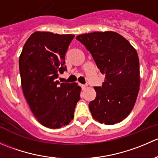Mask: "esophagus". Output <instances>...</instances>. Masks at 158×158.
Masks as SVG:
<instances>
[{
  "label": "esophagus",
  "mask_w": 158,
  "mask_h": 158,
  "mask_svg": "<svg viewBox=\"0 0 158 158\" xmlns=\"http://www.w3.org/2000/svg\"><path fill=\"white\" fill-rule=\"evenodd\" d=\"M87 86H88V85H81V87H82V89H83V90H84V89H86Z\"/></svg>",
  "instance_id": "34e87169"
}]
</instances>
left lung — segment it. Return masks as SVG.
Listing matches in <instances>:
<instances>
[{"instance_id": "obj_1", "label": "left lung", "mask_w": 158, "mask_h": 158, "mask_svg": "<svg viewBox=\"0 0 158 158\" xmlns=\"http://www.w3.org/2000/svg\"><path fill=\"white\" fill-rule=\"evenodd\" d=\"M106 76L102 87H95L97 96L89 103L93 118L105 125L122 122L135 106L140 87L139 59L136 49L114 31L78 35Z\"/></svg>"}]
</instances>
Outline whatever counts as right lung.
<instances>
[{
  "label": "right lung",
  "mask_w": 158,
  "mask_h": 158,
  "mask_svg": "<svg viewBox=\"0 0 158 158\" xmlns=\"http://www.w3.org/2000/svg\"><path fill=\"white\" fill-rule=\"evenodd\" d=\"M73 34L34 32L19 58L21 86L32 112L49 128H60L74 118L81 87L76 82L60 83L58 72L66 71L65 54Z\"/></svg>",
  "instance_id": "obj_1"
}]
</instances>
